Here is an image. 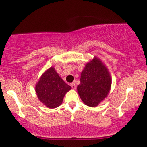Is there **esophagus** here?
<instances>
[{
  "label": "esophagus",
  "mask_w": 147,
  "mask_h": 147,
  "mask_svg": "<svg viewBox=\"0 0 147 147\" xmlns=\"http://www.w3.org/2000/svg\"><path fill=\"white\" fill-rule=\"evenodd\" d=\"M70 86L72 87V88L73 89V90H75L76 89V85L74 83H72L71 84H70Z\"/></svg>",
  "instance_id": "34e87169"
}]
</instances>
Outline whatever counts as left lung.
I'll list each match as a JSON object with an SVG mask.
<instances>
[{
	"mask_svg": "<svg viewBox=\"0 0 147 147\" xmlns=\"http://www.w3.org/2000/svg\"><path fill=\"white\" fill-rule=\"evenodd\" d=\"M111 83L109 69L103 62L94 56L81 72L77 92L85 105L96 107L108 96Z\"/></svg>",
	"mask_w": 147,
	"mask_h": 147,
	"instance_id": "1",
	"label": "left lung"
}]
</instances>
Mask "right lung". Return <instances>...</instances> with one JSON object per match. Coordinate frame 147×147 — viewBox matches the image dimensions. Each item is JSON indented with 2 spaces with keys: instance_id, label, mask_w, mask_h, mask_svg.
Instances as JSON below:
<instances>
[{
  "instance_id": "obj_1",
  "label": "right lung",
  "mask_w": 147,
  "mask_h": 147,
  "mask_svg": "<svg viewBox=\"0 0 147 147\" xmlns=\"http://www.w3.org/2000/svg\"><path fill=\"white\" fill-rule=\"evenodd\" d=\"M70 90L71 87L64 82L53 67L43 72L35 86L38 100L50 109L62 105L65 94Z\"/></svg>"
}]
</instances>
